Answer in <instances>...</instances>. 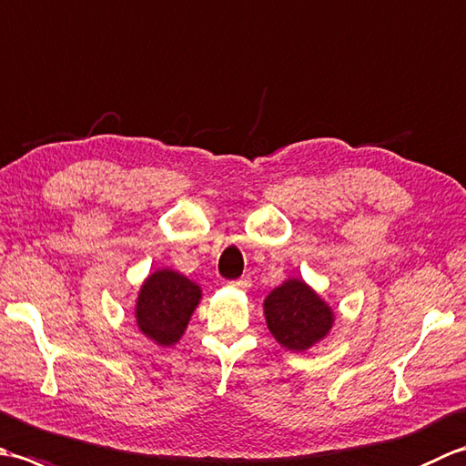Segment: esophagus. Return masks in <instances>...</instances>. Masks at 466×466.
Listing matches in <instances>:
<instances>
[{"instance_id":"34e87169","label":"esophagus","mask_w":466,"mask_h":466,"mask_svg":"<svg viewBox=\"0 0 466 466\" xmlns=\"http://www.w3.org/2000/svg\"><path fill=\"white\" fill-rule=\"evenodd\" d=\"M230 284H232V286H236V289L246 290V289H250V279H246V276H244V279H240V280H232Z\"/></svg>"}]
</instances>
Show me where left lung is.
Returning <instances> with one entry per match:
<instances>
[{
    "label": "left lung",
    "instance_id": "obj_1",
    "mask_svg": "<svg viewBox=\"0 0 466 466\" xmlns=\"http://www.w3.org/2000/svg\"><path fill=\"white\" fill-rule=\"evenodd\" d=\"M266 324L289 350H306L332 326V310L302 280H289L264 300Z\"/></svg>",
    "mask_w": 466,
    "mask_h": 466
}]
</instances>
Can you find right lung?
Wrapping results in <instances>:
<instances>
[{
	"instance_id": "1",
	"label": "right lung",
	"mask_w": 466,
	"mask_h": 466,
	"mask_svg": "<svg viewBox=\"0 0 466 466\" xmlns=\"http://www.w3.org/2000/svg\"><path fill=\"white\" fill-rule=\"evenodd\" d=\"M200 296V286L174 270L147 276L137 296V326L147 339L170 346L184 334Z\"/></svg>"
}]
</instances>
